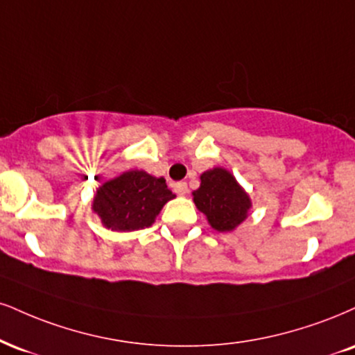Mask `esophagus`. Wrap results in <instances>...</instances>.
I'll list each match as a JSON object with an SVG mask.
<instances>
[{
    "label": "esophagus",
    "mask_w": 355,
    "mask_h": 355,
    "mask_svg": "<svg viewBox=\"0 0 355 355\" xmlns=\"http://www.w3.org/2000/svg\"><path fill=\"white\" fill-rule=\"evenodd\" d=\"M173 190H175V193H177V195L183 196V195L189 193V185H187L185 182H178V183H175Z\"/></svg>",
    "instance_id": "34e87169"
}]
</instances>
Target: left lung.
<instances>
[{
  "label": "left lung",
  "mask_w": 355,
  "mask_h": 355,
  "mask_svg": "<svg viewBox=\"0 0 355 355\" xmlns=\"http://www.w3.org/2000/svg\"><path fill=\"white\" fill-rule=\"evenodd\" d=\"M191 195L208 225L220 233L236 230L253 207L246 190L223 166H213L200 175V187Z\"/></svg>",
  "instance_id": "left-lung-1"
}]
</instances>
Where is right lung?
<instances>
[{
    "mask_svg": "<svg viewBox=\"0 0 355 355\" xmlns=\"http://www.w3.org/2000/svg\"><path fill=\"white\" fill-rule=\"evenodd\" d=\"M172 198L164 177L134 168L102 183L92 198V211L110 232H135L152 226Z\"/></svg>",
    "mask_w": 355,
    "mask_h": 355,
    "instance_id": "obj_1",
    "label": "right lung"
}]
</instances>
